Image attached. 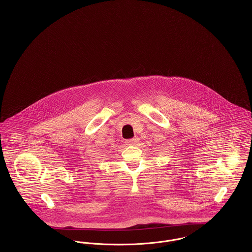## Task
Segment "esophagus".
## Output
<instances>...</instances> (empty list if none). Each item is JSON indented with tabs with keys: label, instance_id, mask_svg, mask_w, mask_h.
Masks as SVG:
<instances>
[{
	"label": "esophagus",
	"instance_id": "1",
	"mask_svg": "<svg viewBox=\"0 0 252 252\" xmlns=\"http://www.w3.org/2000/svg\"><path fill=\"white\" fill-rule=\"evenodd\" d=\"M138 142H139V139H138L137 137H135V138H132V139L126 140V145H129V146H134V145H136Z\"/></svg>",
	"mask_w": 252,
	"mask_h": 252
}]
</instances>
